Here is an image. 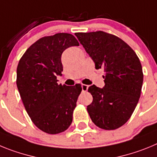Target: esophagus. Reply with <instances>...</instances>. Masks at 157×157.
I'll return each instance as SVG.
<instances>
[{
    "instance_id": "1",
    "label": "esophagus",
    "mask_w": 157,
    "mask_h": 157,
    "mask_svg": "<svg viewBox=\"0 0 157 157\" xmlns=\"http://www.w3.org/2000/svg\"><path fill=\"white\" fill-rule=\"evenodd\" d=\"M82 89L83 92H86L87 90H88V86L85 85V84H82Z\"/></svg>"
}]
</instances>
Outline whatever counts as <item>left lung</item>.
<instances>
[{
	"label": "left lung",
	"instance_id": "left-lung-1",
	"mask_svg": "<svg viewBox=\"0 0 157 157\" xmlns=\"http://www.w3.org/2000/svg\"><path fill=\"white\" fill-rule=\"evenodd\" d=\"M95 63L104 68L105 86L93 85V96L87 111L93 123L104 130H116L125 124L133 114L141 96L143 72L139 58L132 48L117 36L106 32L76 33Z\"/></svg>",
	"mask_w": 157,
	"mask_h": 157
}]
</instances>
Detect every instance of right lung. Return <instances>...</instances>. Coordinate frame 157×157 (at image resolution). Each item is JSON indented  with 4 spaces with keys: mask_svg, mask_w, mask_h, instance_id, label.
I'll list each match as a JSON object with an SVG mask.
<instances>
[{
    "mask_svg": "<svg viewBox=\"0 0 157 157\" xmlns=\"http://www.w3.org/2000/svg\"><path fill=\"white\" fill-rule=\"evenodd\" d=\"M78 45L67 33L45 36L30 45L18 63L16 85L25 109L34 125L47 134L63 132L71 124L82 86L59 85L56 75L63 71V51Z\"/></svg>",
    "mask_w": 157,
    "mask_h": 157,
    "instance_id": "add662e5",
    "label": "right lung"
}]
</instances>
